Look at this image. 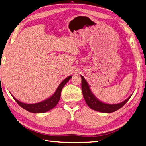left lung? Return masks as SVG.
<instances>
[{"label": "left lung", "instance_id": "left-lung-1", "mask_svg": "<svg viewBox=\"0 0 146 146\" xmlns=\"http://www.w3.org/2000/svg\"><path fill=\"white\" fill-rule=\"evenodd\" d=\"M82 89L83 98L85 99L86 104L89 106L90 108L95 110V111L105 113H111L114 111H117V110L120 109L123 107L127 102L130 99L132 94L125 100L122 102L115 104H110L105 103L104 102L100 100L92 92L89 84L85 80L82 76Z\"/></svg>", "mask_w": 146, "mask_h": 146}]
</instances>
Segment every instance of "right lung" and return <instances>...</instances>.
<instances>
[{"label": "right lung", "instance_id": "right-lung-1", "mask_svg": "<svg viewBox=\"0 0 146 146\" xmlns=\"http://www.w3.org/2000/svg\"><path fill=\"white\" fill-rule=\"evenodd\" d=\"M72 76H70L66 78L64 80L61 82L59 86L57 87L56 91L49 98L46 99V100L38 103L35 104H25L19 101L16 99L12 94V97L15 100L16 102L20 105L22 108H23L27 111L32 113H43L47 111H50V110L54 108L55 106L58 104L60 100L61 96V92L62 90L63 86L66 85Z\"/></svg>", "mask_w": 146, "mask_h": 146}]
</instances>
